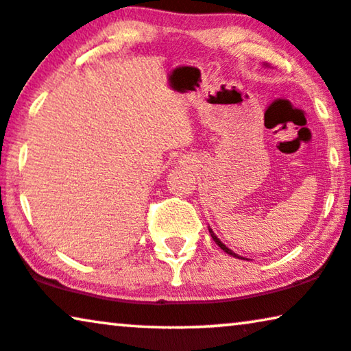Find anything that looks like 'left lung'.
I'll return each instance as SVG.
<instances>
[{
    "label": "left lung",
    "mask_w": 351,
    "mask_h": 351,
    "mask_svg": "<svg viewBox=\"0 0 351 351\" xmlns=\"http://www.w3.org/2000/svg\"><path fill=\"white\" fill-rule=\"evenodd\" d=\"M208 230H210V235H211V239H213V240L216 241V245H218L221 250H223V251H226V253H227V254H230V256H234V258H239V259H240V256H239V254H235V253H234V251H232V250H229V248H227V246H226V245L223 243V241H221V240L218 239V237H216V235H215V232H213V230H211V229H210V227H208Z\"/></svg>",
    "instance_id": "left-lung-1"
}]
</instances>
